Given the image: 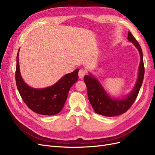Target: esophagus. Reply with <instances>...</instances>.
I'll use <instances>...</instances> for the list:
<instances>
[{
	"instance_id": "1",
	"label": "esophagus",
	"mask_w": 155,
	"mask_h": 155,
	"mask_svg": "<svg viewBox=\"0 0 155 155\" xmlns=\"http://www.w3.org/2000/svg\"><path fill=\"white\" fill-rule=\"evenodd\" d=\"M86 74V71H85V70H84V69H80L79 70V73H78V75H79V78H80V79H82V78H83V77L85 76V75Z\"/></svg>"
}]
</instances>
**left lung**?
<instances>
[{
	"label": "left lung",
	"instance_id": "left-lung-1",
	"mask_svg": "<svg viewBox=\"0 0 155 155\" xmlns=\"http://www.w3.org/2000/svg\"><path fill=\"white\" fill-rule=\"evenodd\" d=\"M127 39L133 43L138 49L140 55L138 75L137 83L129 94L123 99H114L109 96L100 81L91 74L84 77L88 100L96 113L108 117L122 114L132 106L137 98L142 85L144 77V65L141 46L130 31L128 32Z\"/></svg>",
	"mask_w": 155,
	"mask_h": 155
}]
</instances>
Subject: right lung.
<instances>
[{
    "instance_id": "add662e5",
    "label": "right lung",
    "mask_w": 155,
    "mask_h": 155,
    "mask_svg": "<svg viewBox=\"0 0 155 155\" xmlns=\"http://www.w3.org/2000/svg\"><path fill=\"white\" fill-rule=\"evenodd\" d=\"M18 51L17 55L15 81L22 100L31 110L37 114L48 116L57 114L63 109L70 88L78 81L79 69L66 74L52 86L44 88H32L25 83L21 77Z\"/></svg>"
}]
</instances>
